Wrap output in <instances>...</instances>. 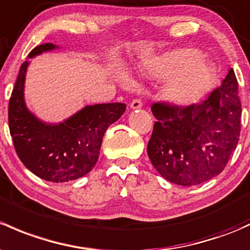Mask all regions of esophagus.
Instances as JSON below:
<instances>
[{
	"instance_id": "34e87169",
	"label": "esophagus",
	"mask_w": 250,
	"mask_h": 250,
	"mask_svg": "<svg viewBox=\"0 0 250 250\" xmlns=\"http://www.w3.org/2000/svg\"><path fill=\"white\" fill-rule=\"evenodd\" d=\"M130 107H132L133 110L143 107V102H141V99H134L132 103H130Z\"/></svg>"
}]
</instances>
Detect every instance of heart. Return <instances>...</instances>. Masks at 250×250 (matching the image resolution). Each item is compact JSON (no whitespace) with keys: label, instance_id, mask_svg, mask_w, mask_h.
I'll list each match as a JSON object with an SVG mask.
<instances>
[{"label":"heart","instance_id":"obj_1","mask_svg":"<svg viewBox=\"0 0 250 250\" xmlns=\"http://www.w3.org/2000/svg\"><path fill=\"white\" fill-rule=\"evenodd\" d=\"M144 69L156 78H167L163 96L175 105L186 106L199 102L213 85V69L200 52L180 49L152 57L144 63Z\"/></svg>","mask_w":250,"mask_h":250}]
</instances>
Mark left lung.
Returning a JSON list of instances; mask_svg holds the SVG:
<instances>
[{
  "label": "left lung",
  "instance_id": "obj_1",
  "mask_svg": "<svg viewBox=\"0 0 250 250\" xmlns=\"http://www.w3.org/2000/svg\"><path fill=\"white\" fill-rule=\"evenodd\" d=\"M151 110L157 121L147 154L165 180L196 186L224 170L241 132L242 107L233 69L201 103H154Z\"/></svg>",
  "mask_w": 250,
  "mask_h": 250
}]
</instances>
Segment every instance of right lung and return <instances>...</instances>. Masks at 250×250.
Instances as JSON below:
<instances>
[{"instance_id":"obj_1","label":"right lung","mask_w":250,"mask_h":250,"mask_svg":"<svg viewBox=\"0 0 250 250\" xmlns=\"http://www.w3.org/2000/svg\"><path fill=\"white\" fill-rule=\"evenodd\" d=\"M51 43L36 46L28 59L56 49ZM21 64L8 106V122L14 148L22 164L38 177L63 183L83 177L93 169L105 130L125 111V104L88 105L61 123L43 122L27 109L23 99L26 70Z\"/></svg>"}]
</instances>
